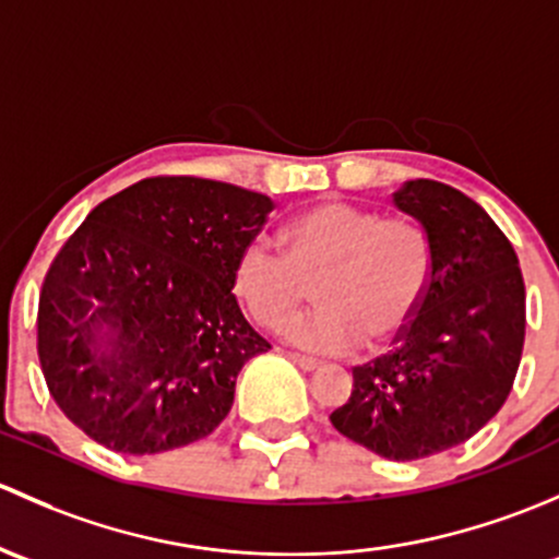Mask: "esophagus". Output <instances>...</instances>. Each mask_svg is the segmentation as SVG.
Here are the masks:
<instances>
[{"label":"esophagus","instance_id":"esophagus-1","mask_svg":"<svg viewBox=\"0 0 559 559\" xmlns=\"http://www.w3.org/2000/svg\"><path fill=\"white\" fill-rule=\"evenodd\" d=\"M287 358H290L298 368H304V371H314V368H320V360L318 358H309V355L290 353V355H287Z\"/></svg>","mask_w":559,"mask_h":559}]
</instances>
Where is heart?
<instances>
[{
  "mask_svg": "<svg viewBox=\"0 0 559 559\" xmlns=\"http://www.w3.org/2000/svg\"><path fill=\"white\" fill-rule=\"evenodd\" d=\"M285 252L252 239L234 266V296L252 320L280 331L314 281L321 307L288 323L285 336L314 353H349L393 342L417 314L430 282V247L408 221H382L347 201L293 217Z\"/></svg>",
  "mask_w": 559,
  "mask_h": 559,
  "instance_id": "b5f03b06",
  "label": "heart"
}]
</instances>
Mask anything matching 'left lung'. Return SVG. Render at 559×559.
<instances>
[{"label":"left lung","instance_id":"1","mask_svg":"<svg viewBox=\"0 0 559 559\" xmlns=\"http://www.w3.org/2000/svg\"><path fill=\"white\" fill-rule=\"evenodd\" d=\"M393 204L430 247V282L393 349L353 368L333 428L388 460H419L479 433L506 404L525 344V282L495 221L436 180H408Z\"/></svg>","mask_w":559,"mask_h":559}]
</instances>
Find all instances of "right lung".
Returning a JSON list of instances; mask_svg holds the SVG:
<instances>
[{
	"label": "right lung",
	"mask_w": 559,
	"mask_h": 559,
	"mask_svg": "<svg viewBox=\"0 0 559 559\" xmlns=\"http://www.w3.org/2000/svg\"><path fill=\"white\" fill-rule=\"evenodd\" d=\"M274 201L151 177L102 201L43 282L37 353L61 412L102 447L158 454L226 419L241 366L272 344L234 296Z\"/></svg>",
	"instance_id": "add662e5"
}]
</instances>
